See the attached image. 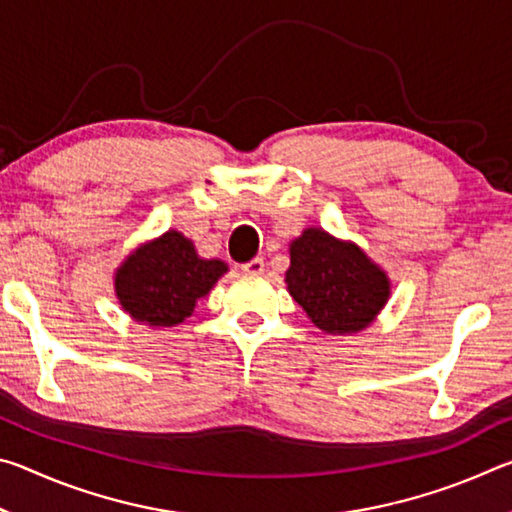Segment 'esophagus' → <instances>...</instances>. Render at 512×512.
<instances>
[{"label":"esophagus","mask_w":512,"mask_h":512,"mask_svg":"<svg viewBox=\"0 0 512 512\" xmlns=\"http://www.w3.org/2000/svg\"><path fill=\"white\" fill-rule=\"evenodd\" d=\"M241 271L248 273V275H262L264 273V259L262 257H255L241 266Z\"/></svg>","instance_id":"esophagus-1"}]
</instances>
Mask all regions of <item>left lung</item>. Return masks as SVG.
<instances>
[{"label":"left lung","instance_id":"8db88e82","mask_svg":"<svg viewBox=\"0 0 512 512\" xmlns=\"http://www.w3.org/2000/svg\"><path fill=\"white\" fill-rule=\"evenodd\" d=\"M287 291L325 334L352 336L375 323L391 298V277L366 250L311 225L289 244Z\"/></svg>","mask_w":512,"mask_h":512}]
</instances>
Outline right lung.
<instances>
[{"instance_id": "1", "label": "right lung", "mask_w": 512, "mask_h": 512, "mask_svg": "<svg viewBox=\"0 0 512 512\" xmlns=\"http://www.w3.org/2000/svg\"><path fill=\"white\" fill-rule=\"evenodd\" d=\"M228 273L221 259L196 253L192 239L167 230L144 241L124 257L115 271V296L135 323L164 329L185 323L196 302Z\"/></svg>"}]
</instances>
